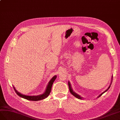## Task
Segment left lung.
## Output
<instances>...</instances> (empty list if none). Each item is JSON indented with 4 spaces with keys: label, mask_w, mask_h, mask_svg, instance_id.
<instances>
[{
    "label": "left lung",
    "mask_w": 120,
    "mask_h": 120,
    "mask_svg": "<svg viewBox=\"0 0 120 120\" xmlns=\"http://www.w3.org/2000/svg\"><path fill=\"white\" fill-rule=\"evenodd\" d=\"M68 86H69V90H70V93L72 94L73 96H74L75 97H76V98H78V99H80V100H82V99H84V98H83L82 97H81L80 95H79L78 94H77V93H76V92H74V91H73V90H72V87H71V84H70V82L69 81H68ZM111 84H112V81H111V84L109 85V87L107 89V90H106L105 91H104L103 92H102V93H101L100 95H98V98H99L100 97H101V95L103 94L104 93H105V92H106L109 89V87H110V86H111Z\"/></svg>",
    "instance_id": "obj_1"
}]
</instances>
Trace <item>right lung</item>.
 I'll return each instance as SVG.
<instances>
[{"mask_svg":"<svg viewBox=\"0 0 120 120\" xmlns=\"http://www.w3.org/2000/svg\"><path fill=\"white\" fill-rule=\"evenodd\" d=\"M56 78H57V76L56 75H55V76H54L52 78H51V79H50V80L48 82V85H47L45 92H44L43 94H40L38 95L29 96V95H26L25 94H22L21 93H20V92L17 91L14 86H13V88H14V90L15 91V92L16 93V94H18L20 97H21V98H23L25 99H26V100H28L29 101H38L43 100V99H45V98L48 97V95L50 94L53 83L54 82L55 80L56 79Z\"/></svg>","mask_w":120,"mask_h":120,"instance_id":"1","label":"right lung"}]
</instances>
